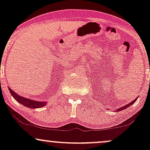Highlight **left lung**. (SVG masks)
<instances>
[{
    "label": "left lung",
    "instance_id": "8db88e82",
    "mask_svg": "<svg viewBox=\"0 0 150 150\" xmlns=\"http://www.w3.org/2000/svg\"><path fill=\"white\" fill-rule=\"evenodd\" d=\"M137 98H136L135 100H133V101L131 102V103H128V104H127V105H125V106H123V107H122V108H120L117 109V110H116L115 111H120V110H124V109L127 108H128L129 106H130L131 105H132V104L134 103V102H135L136 100H137Z\"/></svg>",
    "mask_w": 150,
    "mask_h": 150
}]
</instances>
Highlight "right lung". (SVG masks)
<instances>
[{
    "label": "right lung",
    "mask_w": 150,
    "mask_h": 150,
    "mask_svg": "<svg viewBox=\"0 0 150 150\" xmlns=\"http://www.w3.org/2000/svg\"><path fill=\"white\" fill-rule=\"evenodd\" d=\"M10 92H11V95L13 96V97L20 103L23 104L25 106L30 108H42L44 105H46V102H40L37 101V100H33L31 99L25 98L24 97H22L21 96L18 95V94L15 93L11 88H8Z\"/></svg>",
    "instance_id": "add662e5"
}]
</instances>
